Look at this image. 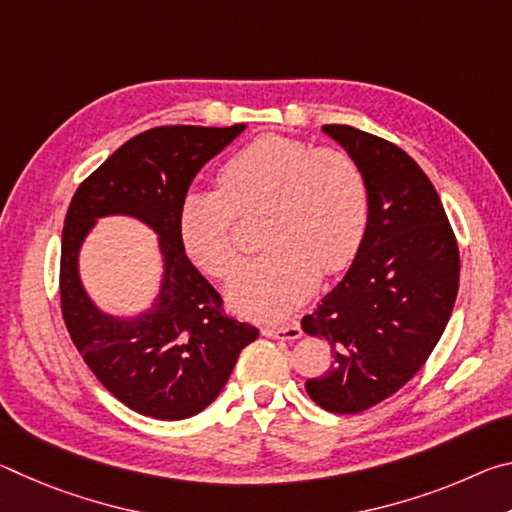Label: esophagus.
Listing matches in <instances>:
<instances>
[{"label": "esophagus", "mask_w": 512, "mask_h": 512, "mask_svg": "<svg viewBox=\"0 0 512 512\" xmlns=\"http://www.w3.org/2000/svg\"><path fill=\"white\" fill-rule=\"evenodd\" d=\"M262 334L268 336V339H284V341H296L302 336L298 323H289V325H266L262 329Z\"/></svg>", "instance_id": "34e87169"}]
</instances>
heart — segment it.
Returning <instances> with one entry per match:
<instances>
[{
	"mask_svg": "<svg viewBox=\"0 0 512 512\" xmlns=\"http://www.w3.org/2000/svg\"><path fill=\"white\" fill-rule=\"evenodd\" d=\"M219 185L221 192L189 189L180 198L178 235L198 268L221 277L237 259V214L264 212L259 244L268 250L225 284L230 307L244 316H287L320 271H343L366 239L368 185L341 151L264 135L225 160Z\"/></svg>",
	"mask_w": 512,
	"mask_h": 512,
	"instance_id": "obj_1",
	"label": "heart"
}]
</instances>
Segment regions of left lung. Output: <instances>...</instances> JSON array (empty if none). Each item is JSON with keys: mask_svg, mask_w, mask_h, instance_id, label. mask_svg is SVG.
Wrapping results in <instances>:
<instances>
[{"mask_svg": "<svg viewBox=\"0 0 512 512\" xmlns=\"http://www.w3.org/2000/svg\"><path fill=\"white\" fill-rule=\"evenodd\" d=\"M323 133L359 164L370 196L366 239L343 280L302 318L334 361L307 393L332 413H361L418 372L452 316L461 259L445 207L418 162L354 126Z\"/></svg>", "mask_w": 512, "mask_h": 512, "instance_id": "8db88e82", "label": "left lung"}]
</instances>
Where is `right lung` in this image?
I'll use <instances>...</instances> for the list:
<instances>
[{"label": "right lung", "instance_id": "add662e5", "mask_svg": "<svg viewBox=\"0 0 512 512\" xmlns=\"http://www.w3.org/2000/svg\"><path fill=\"white\" fill-rule=\"evenodd\" d=\"M246 124L160 126L135 135L83 180L69 203L60 248V307L76 350L128 409L185 420L223 391L259 329L223 314V300L189 262L178 235L180 198ZM106 215H131L159 237V296L135 317L101 310L80 280V248Z\"/></svg>", "mask_w": 512, "mask_h": 512}]
</instances>
